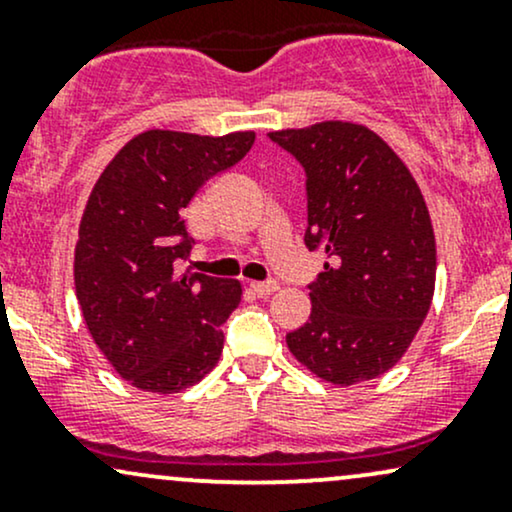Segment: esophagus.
Instances as JSON below:
<instances>
[{
  "label": "esophagus",
  "mask_w": 512,
  "mask_h": 512,
  "mask_svg": "<svg viewBox=\"0 0 512 512\" xmlns=\"http://www.w3.org/2000/svg\"><path fill=\"white\" fill-rule=\"evenodd\" d=\"M250 289L255 291V296L267 298V296H272V293H274L276 289H279V284H276L274 279H269V281H252Z\"/></svg>",
  "instance_id": "34e87169"
}]
</instances>
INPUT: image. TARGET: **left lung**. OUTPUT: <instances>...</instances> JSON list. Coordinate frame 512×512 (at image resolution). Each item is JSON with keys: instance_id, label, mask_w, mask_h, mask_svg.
I'll use <instances>...</instances> for the list:
<instances>
[{"instance_id": "left-lung-1", "label": "left lung", "mask_w": 512, "mask_h": 512, "mask_svg": "<svg viewBox=\"0 0 512 512\" xmlns=\"http://www.w3.org/2000/svg\"><path fill=\"white\" fill-rule=\"evenodd\" d=\"M269 139L305 168V245L330 260L308 286L310 320L286 344L332 385L378 378L404 356L433 301L436 236L424 195L363 125L327 120Z\"/></svg>"}]
</instances>
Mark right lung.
Listing matches in <instances>:
<instances>
[{
  "label": "right lung",
  "instance_id": "obj_1",
  "mask_svg": "<svg viewBox=\"0 0 512 512\" xmlns=\"http://www.w3.org/2000/svg\"><path fill=\"white\" fill-rule=\"evenodd\" d=\"M252 144L255 132L146 129L117 151L88 195L74 250L76 298L93 342L139 390L182 392L219 363L221 325L243 289L240 281L175 274L195 243L182 209Z\"/></svg>",
  "mask_w": 512,
  "mask_h": 512
}]
</instances>
